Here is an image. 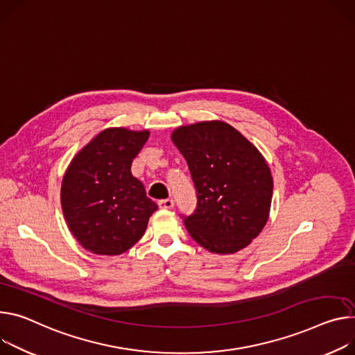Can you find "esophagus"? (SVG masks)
<instances>
[{
    "mask_svg": "<svg viewBox=\"0 0 355 355\" xmlns=\"http://www.w3.org/2000/svg\"><path fill=\"white\" fill-rule=\"evenodd\" d=\"M158 207L161 209H171L174 207V200L173 198H167V200H159L158 201Z\"/></svg>",
    "mask_w": 355,
    "mask_h": 355,
    "instance_id": "1",
    "label": "esophagus"
}]
</instances>
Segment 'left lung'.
Returning a JSON list of instances; mask_svg holds the SVG:
<instances>
[{
	"mask_svg": "<svg viewBox=\"0 0 355 355\" xmlns=\"http://www.w3.org/2000/svg\"><path fill=\"white\" fill-rule=\"evenodd\" d=\"M173 141L187 159L197 208L181 215L191 238L214 253H235L266 225L273 180L265 158L223 121L182 125Z\"/></svg>",
	"mask_w": 355,
	"mask_h": 355,
	"instance_id": "obj_1",
	"label": "left lung"
}]
</instances>
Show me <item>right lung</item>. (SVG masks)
I'll return each mask as SVG.
<instances>
[{"mask_svg": "<svg viewBox=\"0 0 355 355\" xmlns=\"http://www.w3.org/2000/svg\"><path fill=\"white\" fill-rule=\"evenodd\" d=\"M148 132L107 128L72 159L60 188L68 227L96 254H120L144 235L157 204L132 174Z\"/></svg>", "mask_w": 355, "mask_h": 355, "instance_id": "1", "label": "right lung"}]
</instances>
